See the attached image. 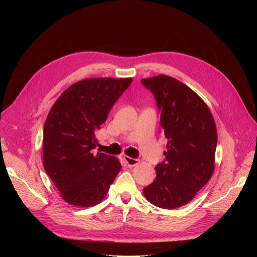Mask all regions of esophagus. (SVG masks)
Listing matches in <instances>:
<instances>
[{
    "label": "esophagus",
    "mask_w": 257,
    "mask_h": 257,
    "mask_svg": "<svg viewBox=\"0 0 257 257\" xmlns=\"http://www.w3.org/2000/svg\"><path fill=\"white\" fill-rule=\"evenodd\" d=\"M124 160H125V163L127 164V166L129 167V168H132V167H136L138 164H139V160L138 159H136V158H131V157H129V156H124Z\"/></svg>",
    "instance_id": "obj_1"
}]
</instances>
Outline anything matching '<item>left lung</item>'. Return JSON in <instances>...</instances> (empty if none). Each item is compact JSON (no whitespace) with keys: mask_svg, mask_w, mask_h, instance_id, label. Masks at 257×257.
<instances>
[{"mask_svg":"<svg viewBox=\"0 0 257 257\" xmlns=\"http://www.w3.org/2000/svg\"><path fill=\"white\" fill-rule=\"evenodd\" d=\"M142 82L154 93L168 139L166 159L155 167L156 178L144 195L157 207L178 208L190 203L212 176L217 127L207 104L179 80L158 75Z\"/></svg>","mask_w":257,"mask_h":257,"instance_id":"left-lung-1","label":"left lung"}]
</instances>
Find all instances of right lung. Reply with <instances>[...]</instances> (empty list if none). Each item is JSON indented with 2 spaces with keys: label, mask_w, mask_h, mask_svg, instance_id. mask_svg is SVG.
<instances>
[{
  "label": "right lung",
  "mask_w": 257,
  "mask_h": 257,
  "mask_svg": "<svg viewBox=\"0 0 257 257\" xmlns=\"http://www.w3.org/2000/svg\"><path fill=\"white\" fill-rule=\"evenodd\" d=\"M132 78H87L67 87L44 127L43 165L61 198L78 207L99 204L120 171L119 160L92 153L96 132Z\"/></svg>",
  "instance_id": "obj_1"
}]
</instances>
